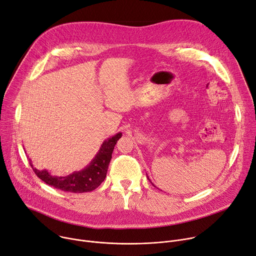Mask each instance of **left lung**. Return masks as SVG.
<instances>
[{
    "instance_id": "left-lung-1",
    "label": "left lung",
    "mask_w": 256,
    "mask_h": 256,
    "mask_svg": "<svg viewBox=\"0 0 256 256\" xmlns=\"http://www.w3.org/2000/svg\"><path fill=\"white\" fill-rule=\"evenodd\" d=\"M147 178H148V180H149V182H151V180H150V178H149V176H147Z\"/></svg>"
}]
</instances>
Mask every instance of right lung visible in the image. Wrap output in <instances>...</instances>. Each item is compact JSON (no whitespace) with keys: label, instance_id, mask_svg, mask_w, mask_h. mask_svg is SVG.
<instances>
[{"label":"right lung","instance_id":"1","mask_svg":"<svg viewBox=\"0 0 256 256\" xmlns=\"http://www.w3.org/2000/svg\"><path fill=\"white\" fill-rule=\"evenodd\" d=\"M122 134L118 132L103 142L99 152L92 159L90 164L80 172H74L66 176H57L51 174L47 170H38L32 164L30 159V164L36 174L52 187L72 193H84L97 189L105 180L108 166L112 157L114 146Z\"/></svg>","mask_w":256,"mask_h":256}]
</instances>
